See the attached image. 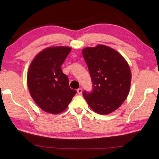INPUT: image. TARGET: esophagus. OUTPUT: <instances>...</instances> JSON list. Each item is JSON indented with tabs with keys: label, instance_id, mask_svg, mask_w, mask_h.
Returning <instances> with one entry per match:
<instances>
[{
	"label": "esophagus",
	"instance_id": "1",
	"mask_svg": "<svg viewBox=\"0 0 159 159\" xmlns=\"http://www.w3.org/2000/svg\"><path fill=\"white\" fill-rule=\"evenodd\" d=\"M77 93H78V94H82V88H78L77 89Z\"/></svg>",
	"mask_w": 159,
	"mask_h": 159
}]
</instances>
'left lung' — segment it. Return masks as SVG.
I'll return each instance as SVG.
<instances>
[{
    "label": "left lung",
    "mask_w": 159,
    "mask_h": 159,
    "mask_svg": "<svg viewBox=\"0 0 159 159\" xmlns=\"http://www.w3.org/2000/svg\"><path fill=\"white\" fill-rule=\"evenodd\" d=\"M88 65L93 90L82 95L92 109L99 114L114 111L127 98L131 71L121 54L103 45L82 50Z\"/></svg>",
    "instance_id": "8db88e82"
}]
</instances>
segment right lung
Returning a JSON list of instances; mask_svg holds the SVG:
<instances>
[{
  "mask_svg": "<svg viewBox=\"0 0 159 159\" xmlns=\"http://www.w3.org/2000/svg\"><path fill=\"white\" fill-rule=\"evenodd\" d=\"M71 51L69 47H51L35 56L27 74L30 95L41 109L51 114L64 111L77 91L69 88L61 66Z\"/></svg>",
  "mask_w": 159,
  "mask_h": 159,
  "instance_id": "1",
  "label": "right lung"
}]
</instances>
